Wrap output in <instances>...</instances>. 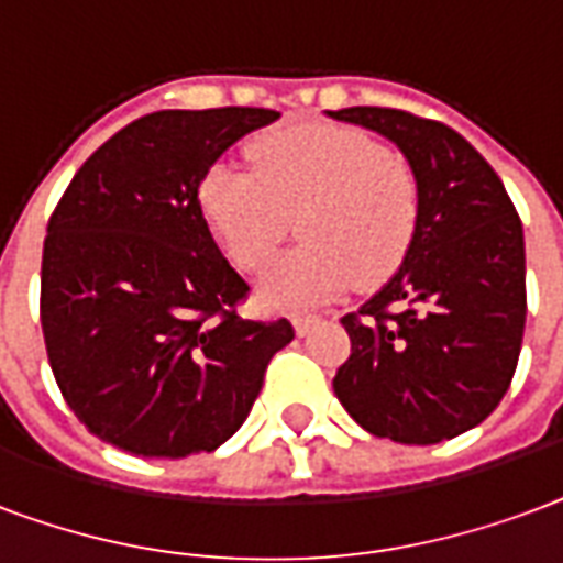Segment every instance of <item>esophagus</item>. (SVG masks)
<instances>
[{
	"mask_svg": "<svg viewBox=\"0 0 563 563\" xmlns=\"http://www.w3.org/2000/svg\"><path fill=\"white\" fill-rule=\"evenodd\" d=\"M322 322V319H319V316H313V313H298L292 319V324H295V331H298V334H307V331H310V328H316V324Z\"/></svg>",
	"mask_w": 563,
	"mask_h": 563,
	"instance_id": "1",
	"label": "esophagus"
}]
</instances>
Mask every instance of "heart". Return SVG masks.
Here are the masks:
<instances>
[{
	"mask_svg": "<svg viewBox=\"0 0 563 563\" xmlns=\"http://www.w3.org/2000/svg\"><path fill=\"white\" fill-rule=\"evenodd\" d=\"M247 166L218 161L199 178V211L229 260L260 271L298 227L301 247L274 262L260 301L295 310L376 286L406 262L420 185L406 157L349 124H292L256 136Z\"/></svg>",
	"mask_w": 563,
	"mask_h": 563,
	"instance_id": "b5f03b06",
	"label": "heart"
}]
</instances>
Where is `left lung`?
I'll list each match as a JSON object with an SVG mask.
<instances>
[{"label":"left lung","mask_w":563,"mask_h":563,"mask_svg":"<svg viewBox=\"0 0 563 563\" xmlns=\"http://www.w3.org/2000/svg\"><path fill=\"white\" fill-rule=\"evenodd\" d=\"M399 145L420 185L409 256L345 313L352 355L334 376L343 409L378 439L439 444L495 411L526 334V239L501 178L468 140L390 107L328 112Z\"/></svg>","instance_id":"8db88e82"}]
</instances>
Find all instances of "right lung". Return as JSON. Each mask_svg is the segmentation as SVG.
<instances>
[{
	"mask_svg": "<svg viewBox=\"0 0 563 563\" xmlns=\"http://www.w3.org/2000/svg\"><path fill=\"white\" fill-rule=\"evenodd\" d=\"M280 112H148L110 136L49 214L41 328L91 435L148 460L211 453L260 397L292 322L241 319L250 286L199 211V178Z\"/></svg>",
	"mask_w": 563,
	"mask_h": 563,
	"instance_id": "1",
	"label": "right lung"
}]
</instances>
